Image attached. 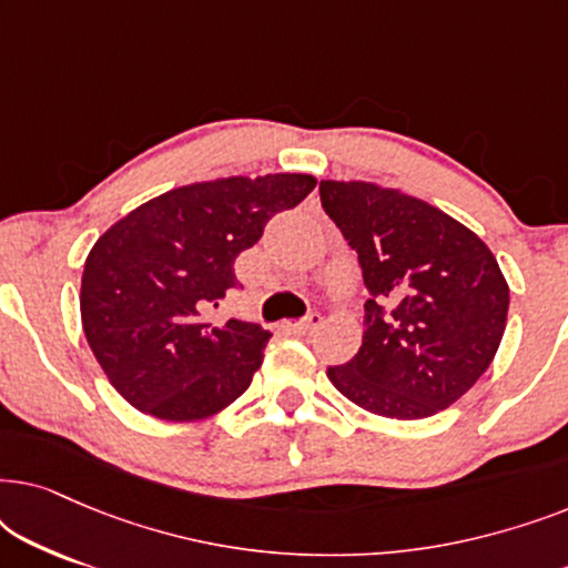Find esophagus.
Returning <instances> with one entry per match:
<instances>
[{
	"label": "esophagus",
	"instance_id": "1",
	"mask_svg": "<svg viewBox=\"0 0 568 568\" xmlns=\"http://www.w3.org/2000/svg\"><path fill=\"white\" fill-rule=\"evenodd\" d=\"M321 323H323L321 315L310 313L307 317H302V321L290 323V325H286V328H290L292 333H297V336H313V333L321 328Z\"/></svg>",
	"mask_w": 568,
	"mask_h": 568
}]
</instances>
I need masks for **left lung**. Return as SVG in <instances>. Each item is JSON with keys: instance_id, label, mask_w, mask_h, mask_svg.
Wrapping results in <instances>:
<instances>
[{"instance_id": "obj_1", "label": "left lung", "mask_w": 568, "mask_h": 568, "mask_svg": "<svg viewBox=\"0 0 568 568\" xmlns=\"http://www.w3.org/2000/svg\"><path fill=\"white\" fill-rule=\"evenodd\" d=\"M321 201L359 253L372 294L359 352L328 367V379L385 418L414 422L453 406L507 328L509 284L494 253L463 222L398 189L321 181Z\"/></svg>"}]
</instances>
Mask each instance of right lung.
Here are the masks:
<instances>
[{
  "mask_svg": "<svg viewBox=\"0 0 568 568\" xmlns=\"http://www.w3.org/2000/svg\"><path fill=\"white\" fill-rule=\"evenodd\" d=\"M315 185L307 173L189 183L98 237L82 271V328L131 406L162 422H199L247 390L271 333L237 317L214 325L206 315L237 284V255Z\"/></svg>",
  "mask_w": 568,
  "mask_h": 568,
  "instance_id": "obj_1",
  "label": "right lung"
}]
</instances>
